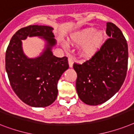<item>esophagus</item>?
<instances>
[{"mask_svg":"<svg viewBox=\"0 0 134 134\" xmlns=\"http://www.w3.org/2000/svg\"><path fill=\"white\" fill-rule=\"evenodd\" d=\"M73 63H74V59L72 57H68V64H69V66L70 68L72 67L73 66Z\"/></svg>","mask_w":134,"mask_h":134,"instance_id":"34e87169","label":"esophagus"}]
</instances>
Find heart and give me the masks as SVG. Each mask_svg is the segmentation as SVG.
<instances>
[{"label":"heart","instance_id":"heart-1","mask_svg":"<svg viewBox=\"0 0 134 134\" xmlns=\"http://www.w3.org/2000/svg\"><path fill=\"white\" fill-rule=\"evenodd\" d=\"M104 39L105 35L102 31H96L94 28H87L72 34L69 38V41L75 45H80L84 43L81 48V55L88 59L100 49Z\"/></svg>","mask_w":134,"mask_h":134}]
</instances>
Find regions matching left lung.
<instances>
[{
    "label": "left lung",
    "instance_id": "8db88e82",
    "mask_svg": "<svg viewBox=\"0 0 134 134\" xmlns=\"http://www.w3.org/2000/svg\"><path fill=\"white\" fill-rule=\"evenodd\" d=\"M106 40L100 49L82 64L74 63L77 72L76 90L86 104H102L113 97L125 79L128 64V46L120 29L106 24Z\"/></svg>",
    "mask_w": 134,
    "mask_h": 134
}]
</instances>
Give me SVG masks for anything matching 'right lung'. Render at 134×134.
Segmentation results:
<instances>
[{
	"mask_svg": "<svg viewBox=\"0 0 134 134\" xmlns=\"http://www.w3.org/2000/svg\"><path fill=\"white\" fill-rule=\"evenodd\" d=\"M53 29L29 25L20 29L12 37L5 54V69L12 89L23 102L32 107L44 108L57 99V82L69 68L68 57H55L51 51L56 41ZM27 36L42 37L47 41L43 54L30 59L22 51L21 40Z\"/></svg>",
	"mask_w": 134,
	"mask_h": 134,
	"instance_id": "right-lung-1",
	"label": "right lung"
}]
</instances>
